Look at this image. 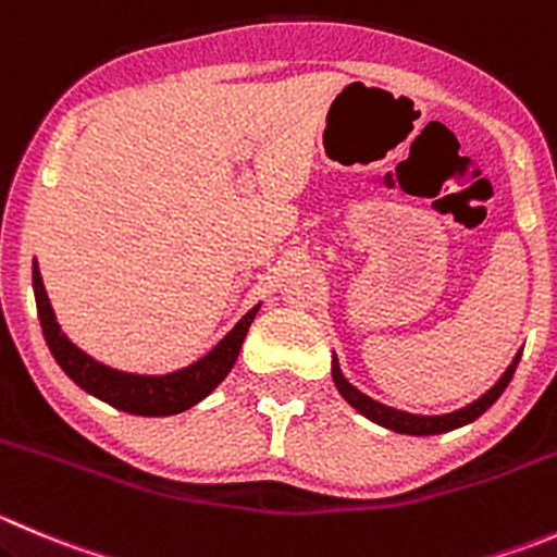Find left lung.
<instances>
[{
  "mask_svg": "<svg viewBox=\"0 0 557 557\" xmlns=\"http://www.w3.org/2000/svg\"><path fill=\"white\" fill-rule=\"evenodd\" d=\"M517 364H520V354H517V359L511 361L509 370L504 372V377H500V381L495 383V386L490 388L484 397H479L476 403H471L468 408H460V410H455V413H446V416H413V413H405V410H394V408H388V405L375 403V399L367 397V394H361L359 388H354L348 381H345L343 372H339L337 359L332 361V377H334V386H337V392L343 394V397L348 399L356 410H361L367 419H372V422H377V424H383V428L394 430V433H405V435H438V433H449V430L462 428V424H471L473 419H479V416H482L484 410H487L490 405H493L495 399L506 392L509 381L515 377Z\"/></svg>",
  "mask_w": 557,
  "mask_h": 557,
  "instance_id": "1",
  "label": "left lung"
}]
</instances>
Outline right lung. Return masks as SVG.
I'll return each mask as SVG.
<instances>
[{"instance_id":"right-lung-1","label":"right lung","mask_w":557,"mask_h":557,"mask_svg":"<svg viewBox=\"0 0 557 557\" xmlns=\"http://www.w3.org/2000/svg\"><path fill=\"white\" fill-rule=\"evenodd\" d=\"M32 285H35V301L37 315H40L42 337H46L48 348H51L57 364L78 383L84 392L95 394L102 403L113 405L119 410H127L135 416H171L182 413L198 399L207 397L220 381L231 372L236 356H239L245 334L250 329L252 318H256L258 307H252L218 345L209 350L203 359L196 364L185 367L171 375H129V372L111 370V367L100 364V361L89 359L84 350L75 348L59 329L57 318H53L51 305H48L46 288H42V277L37 272V263L32 267Z\"/></svg>"}]
</instances>
